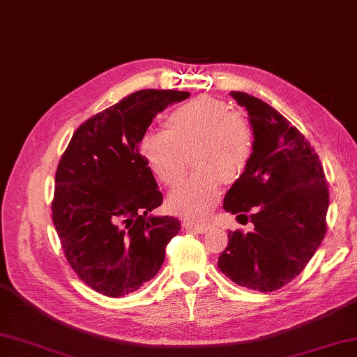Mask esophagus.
I'll return each mask as SVG.
<instances>
[{
  "label": "esophagus",
  "instance_id": "34e87169",
  "mask_svg": "<svg viewBox=\"0 0 357 357\" xmlns=\"http://www.w3.org/2000/svg\"><path fill=\"white\" fill-rule=\"evenodd\" d=\"M183 227L187 231H195V233H206L211 224H206V222H192V221H184Z\"/></svg>",
  "mask_w": 357,
  "mask_h": 357
}]
</instances>
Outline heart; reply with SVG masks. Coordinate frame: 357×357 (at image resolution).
<instances>
[{
    "label": "heart",
    "instance_id": "obj_1",
    "mask_svg": "<svg viewBox=\"0 0 357 357\" xmlns=\"http://www.w3.org/2000/svg\"><path fill=\"white\" fill-rule=\"evenodd\" d=\"M167 130L144 133L139 153L164 185H173L183 178L187 156L196 151L193 164L201 172L173 188L169 208L198 221L221 199L225 181L244 176L253 158V128L225 102L199 96L170 113Z\"/></svg>",
    "mask_w": 357,
    "mask_h": 357
}]
</instances>
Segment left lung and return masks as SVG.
Listing matches in <instances>:
<instances>
[{"label":"left lung","mask_w":357,"mask_h":357,"mask_svg":"<svg viewBox=\"0 0 357 357\" xmlns=\"http://www.w3.org/2000/svg\"><path fill=\"white\" fill-rule=\"evenodd\" d=\"M248 112L253 158L227 192L224 210L253 231H229L218 267L234 284L268 293L307 267L327 233L328 184L316 150L290 121L256 96L230 92Z\"/></svg>","instance_id":"left-lung-1"}]
</instances>
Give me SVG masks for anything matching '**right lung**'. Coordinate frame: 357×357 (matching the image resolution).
<instances>
[{"instance_id":"add662e5","label":"right lung","mask_w":357,"mask_h":357,"mask_svg":"<svg viewBox=\"0 0 357 357\" xmlns=\"http://www.w3.org/2000/svg\"><path fill=\"white\" fill-rule=\"evenodd\" d=\"M190 96L139 90L84 121L58 162L52 219L78 278L109 298L138 290L161 268L181 230L173 216H149L162 204L139 139L159 112Z\"/></svg>"}]
</instances>
